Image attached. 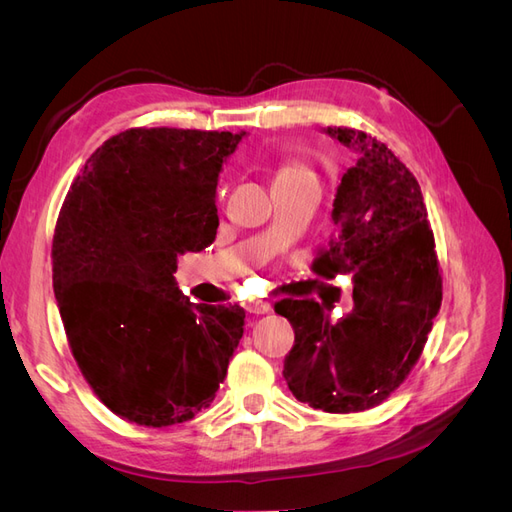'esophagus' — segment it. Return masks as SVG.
<instances>
[{
    "instance_id": "34e87169",
    "label": "esophagus",
    "mask_w": 512,
    "mask_h": 512,
    "mask_svg": "<svg viewBox=\"0 0 512 512\" xmlns=\"http://www.w3.org/2000/svg\"><path fill=\"white\" fill-rule=\"evenodd\" d=\"M243 307H245V312H250V314H267L271 309V305L267 301H258V299L245 301Z\"/></svg>"
}]
</instances>
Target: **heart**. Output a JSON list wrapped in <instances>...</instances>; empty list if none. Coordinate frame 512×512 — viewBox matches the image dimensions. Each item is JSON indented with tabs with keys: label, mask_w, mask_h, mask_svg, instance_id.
Listing matches in <instances>:
<instances>
[{
	"label": "heart",
	"mask_w": 512,
	"mask_h": 512,
	"mask_svg": "<svg viewBox=\"0 0 512 512\" xmlns=\"http://www.w3.org/2000/svg\"><path fill=\"white\" fill-rule=\"evenodd\" d=\"M299 175H309V170L303 168L301 164H286L277 170V177H299Z\"/></svg>",
	"instance_id": "heart-1"
}]
</instances>
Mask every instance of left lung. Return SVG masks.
<instances>
[{"instance_id": "obj_1", "label": "left lung", "mask_w": 512, "mask_h": 512, "mask_svg": "<svg viewBox=\"0 0 512 512\" xmlns=\"http://www.w3.org/2000/svg\"><path fill=\"white\" fill-rule=\"evenodd\" d=\"M356 164L337 185L335 235L316 271L352 275V312L331 318L329 303L280 301L294 346L284 361L288 389L333 414L374 408L406 380L438 316L442 280L421 185L374 136L324 128Z\"/></svg>"}]
</instances>
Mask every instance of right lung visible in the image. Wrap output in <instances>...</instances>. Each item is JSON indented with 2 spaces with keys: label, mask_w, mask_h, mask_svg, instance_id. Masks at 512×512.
Listing matches in <instances>:
<instances>
[{
  "label": "right lung",
  "mask_w": 512,
  "mask_h": 512,
  "mask_svg": "<svg viewBox=\"0 0 512 512\" xmlns=\"http://www.w3.org/2000/svg\"><path fill=\"white\" fill-rule=\"evenodd\" d=\"M245 134L126 130L91 153L61 207L59 314L85 380L130 423L209 408L239 346L243 309L192 303L173 273L215 241L220 173Z\"/></svg>",
  "instance_id": "right-lung-1"
}]
</instances>
